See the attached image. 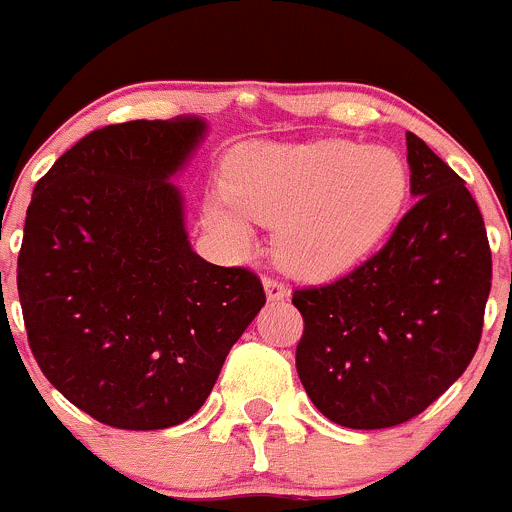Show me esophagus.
<instances>
[{
	"instance_id": "obj_1",
	"label": "esophagus",
	"mask_w": 512,
	"mask_h": 512,
	"mask_svg": "<svg viewBox=\"0 0 512 512\" xmlns=\"http://www.w3.org/2000/svg\"><path fill=\"white\" fill-rule=\"evenodd\" d=\"M263 291H266L268 301H283V298H288V288L281 281H276V278H266L263 281Z\"/></svg>"
}]
</instances>
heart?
I'll use <instances>...</instances> for the list:
<instances>
[{
	"instance_id": "1",
	"label": "heart",
	"mask_w": 512,
	"mask_h": 512,
	"mask_svg": "<svg viewBox=\"0 0 512 512\" xmlns=\"http://www.w3.org/2000/svg\"><path fill=\"white\" fill-rule=\"evenodd\" d=\"M408 196V166L388 146L343 139L256 141L231 154L226 186L206 196L211 229L251 254L256 224L276 226V256L303 278H331L391 234Z\"/></svg>"
}]
</instances>
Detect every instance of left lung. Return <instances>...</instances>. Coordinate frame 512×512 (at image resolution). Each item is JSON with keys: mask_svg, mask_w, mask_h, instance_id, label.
<instances>
[{"mask_svg": "<svg viewBox=\"0 0 512 512\" xmlns=\"http://www.w3.org/2000/svg\"><path fill=\"white\" fill-rule=\"evenodd\" d=\"M416 206L348 276L293 293L303 338L296 371L338 426L391 428L448 391L480 343L493 263L465 181L406 134Z\"/></svg>", "mask_w": 512, "mask_h": 512, "instance_id": "8db88e82", "label": "left lung"}]
</instances>
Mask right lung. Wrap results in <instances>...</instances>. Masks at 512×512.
<instances>
[{"label":"right lung","instance_id":"add662e5","mask_svg":"<svg viewBox=\"0 0 512 512\" xmlns=\"http://www.w3.org/2000/svg\"><path fill=\"white\" fill-rule=\"evenodd\" d=\"M199 116L91 131L37 181L17 263L29 346L67 401L106 426H179L209 398L266 303L246 268L191 249L171 184Z\"/></svg>","mask_w":512,"mask_h":512}]
</instances>
